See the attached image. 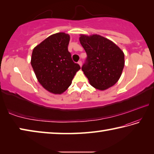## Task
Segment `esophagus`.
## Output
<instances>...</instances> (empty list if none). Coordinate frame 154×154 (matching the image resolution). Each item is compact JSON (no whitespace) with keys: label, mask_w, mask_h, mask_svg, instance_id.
Listing matches in <instances>:
<instances>
[{"label":"esophagus","mask_w":154,"mask_h":154,"mask_svg":"<svg viewBox=\"0 0 154 154\" xmlns=\"http://www.w3.org/2000/svg\"><path fill=\"white\" fill-rule=\"evenodd\" d=\"M78 64H79L80 66H82V61H79V62H78Z\"/></svg>","instance_id":"obj_1"}]
</instances>
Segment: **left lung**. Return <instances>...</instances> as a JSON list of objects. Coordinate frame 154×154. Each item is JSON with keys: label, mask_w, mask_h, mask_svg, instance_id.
Returning a JSON list of instances; mask_svg holds the SVG:
<instances>
[{"label": "left lung", "mask_w": 154, "mask_h": 154, "mask_svg": "<svg viewBox=\"0 0 154 154\" xmlns=\"http://www.w3.org/2000/svg\"><path fill=\"white\" fill-rule=\"evenodd\" d=\"M80 43L87 54L82 68L90 84L105 90L118 82L123 71L124 54L113 41L99 35H80Z\"/></svg>", "instance_id": "8db88e82"}]
</instances>
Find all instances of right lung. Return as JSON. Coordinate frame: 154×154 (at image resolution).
Returning <instances> with one entry per match:
<instances>
[{"label": "right lung", "instance_id": "obj_1", "mask_svg": "<svg viewBox=\"0 0 154 154\" xmlns=\"http://www.w3.org/2000/svg\"><path fill=\"white\" fill-rule=\"evenodd\" d=\"M70 35L65 32L51 35L33 49L30 63L36 79L44 89L61 94L71 85L80 69L68 51Z\"/></svg>", "mask_w": 154, "mask_h": 154}]
</instances>
